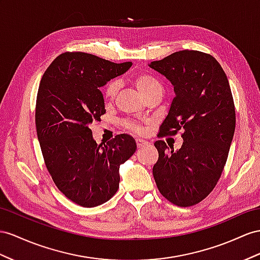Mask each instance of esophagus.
Masks as SVG:
<instances>
[{"label": "esophagus", "mask_w": 260, "mask_h": 260, "mask_svg": "<svg viewBox=\"0 0 260 260\" xmlns=\"http://www.w3.org/2000/svg\"><path fill=\"white\" fill-rule=\"evenodd\" d=\"M136 145H137L138 148H143V147H146V146H148L149 143L146 142V141H143V139L137 138L136 139Z\"/></svg>", "instance_id": "1"}]
</instances>
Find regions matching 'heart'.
I'll return each instance as SVG.
<instances>
[{
  "label": "heart",
  "mask_w": 260,
  "mask_h": 260,
  "mask_svg": "<svg viewBox=\"0 0 260 260\" xmlns=\"http://www.w3.org/2000/svg\"><path fill=\"white\" fill-rule=\"evenodd\" d=\"M133 81H134L136 88L138 89L139 92L142 93V95L144 98L148 96L152 92L161 89V85L158 82V80L152 76L148 75V73H138V75H136L134 79H133ZM117 90H118V83L116 81H110L109 83H106L103 88L104 100H106V101H111V100L114 99L117 93ZM124 126L126 129H128L133 133H136V134H142L144 132L141 126L129 121L124 122Z\"/></svg>",
  "instance_id": "heart-1"
}]
</instances>
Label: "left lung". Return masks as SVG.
I'll list each match as a JSON object with an SVG mask.
<instances>
[{"mask_svg": "<svg viewBox=\"0 0 260 260\" xmlns=\"http://www.w3.org/2000/svg\"><path fill=\"white\" fill-rule=\"evenodd\" d=\"M149 67L169 80L176 94L158 137L183 131L178 150L155 142L152 175L168 201L194 205L214 189L228 160L236 124L229 80L214 57L198 50L174 52Z\"/></svg>", "mask_w": 260, "mask_h": 260, "instance_id": "1", "label": "left lung"}]
</instances>
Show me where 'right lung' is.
Here are the masks:
<instances>
[{"instance_id":"1","label":"right lung","mask_w":260,"mask_h":260,"mask_svg":"<svg viewBox=\"0 0 260 260\" xmlns=\"http://www.w3.org/2000/svg\"><path fill=\"white\" fill-rule=\"evenodd\" d=\"M131 66L85 52H63L39 83L35 122L46 167L57 188L84 208L101 205L116 193L119 166L136 150L127 134L98 145L89 127L105 113L100 88Z\"/></svg>"}]
</instances>
